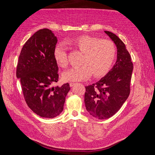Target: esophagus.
<instances>
[{
	"label": "esophagus",
	"mask_w": 155,
	"mask_h": 155,
	"mask_svg": "<svg viewBox=\"0 0 155 155\" xmlns=\"http://www.w3.org/2000/svg\"><path fill=\"white\" fill-rule=\"evenodd\" d=\"M76 84V83H74V82H71L70 83V87H73V86L74 85H75Z\"/></svg>",
	"instance_id": "esophagus-1"
}]
</instances>
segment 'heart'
<instances>
[{
	"instance_id": "b5f03b06",
	"label": "heart",
	"mask_w": 155,
	"mask_h": 155,
	"mask_svg": "<svg viewBox=\"0 0 155 155\" xmlns=\"http://www.w3.org/2000/svg\"><path fill=\"white\" fill-rule=\"evenodd\" d=\"M64 43L84 54L80 62L81 67L72 68L63 73L62 78L65 81L85 80L92 74L95 78L103 77L110 71L115 60V45L110 40L84 35L73 40H66ZM54 56L60 67H67V54L62 45H58L55 47Z\"/></svg>"
}]
</instances>
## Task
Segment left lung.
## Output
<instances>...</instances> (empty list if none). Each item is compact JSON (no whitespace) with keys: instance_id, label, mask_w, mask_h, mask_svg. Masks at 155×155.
Wrapping results in <instances>:
<instances>
[{"instance_id":"1","label":"left lung","mask_w":155,"mask_h":155,"mask_svg":"<svg viewBox=\"0 0 155 155\" xmlns=\"http://www.w3.org/2000/svg\"><path fill=\"white\" fill-rule=\"evenodd\" d=\"M117 49V61L104 77L85 87L84 103L91 115L106 120L120 110L128 97L133 64L125 45L113 33L105 31Z\"/></svg>"}]
</instances>
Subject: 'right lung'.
<instances>
[{
  "label": "right lung",
  "mask_w": 155,
  "mask_h": 155,
  "mask_svg": "<svg viewBox=\"0 0 155 155\" xmlns=\"http://www.w3.org/2000/svg\"><path fill=\"white\" fill-rule=\"evenodd\" d=\"M58 42L48 29L38 30L25 42L16 69L25 101L36 115L54 118L62 112L69 84L52 87L58 82V67L54 56Z\"/></svg>",
  "instance_id": "add662e5"
}]
</instances>
